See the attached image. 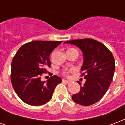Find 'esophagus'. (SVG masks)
I'll use <instances>...</instances> for the list:
<instances>
[{
  "label": "esophagus",
  "instance_id": "1",
  "mask_svg": "<svg viewBox=\"0 0 125 125\" xmlns=\"http://www.w3.org/2000/svg\"><path fill=\"white\" fill-rule=\"evenodd\" d=\"M62 81L63 82H65V83H67V84H69V83H70L71 82L70 80H63Z\"/></svg>",
  "mask_w": 125,
  "mask_h": 125
}]
</instances>
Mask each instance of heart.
Returning a JSON list of instances; mask_svg holds the SVG:
<instances>
[{"label":"heart","instance_id":"b5f03b06","mask_svg":"<svg viewBox=\"0 0 125 125\" xmlns=\"http://www.w3.org/2000/svg\"><path fill=\"white\" fill-rule=\"evenodd\" d=\"M70 49H69L68 50H70ZM67 51H68V50H67ZM65 73H66V72H65Z\"/></svg>","mask_w":125,"mask_h":125}]
</instances>
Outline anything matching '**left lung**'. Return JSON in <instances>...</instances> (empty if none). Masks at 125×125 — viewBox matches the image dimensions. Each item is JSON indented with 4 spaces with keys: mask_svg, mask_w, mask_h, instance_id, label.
I'll use <instances>...</instances> for the list:
<instances>
[{
    "mask_svg": "<svg viewBox=\"0 0 125 125\" xmlns=\"http://www.w3.org/2000/svg\"><path fill=\"white\" fill-rule=\"evenodd\" d=\"M64 43L78 47L84 56L81 72L86 82L83 86L80 84V90L72 98L82 106L94 104L104 96L113 78L115 62L113 54L104 44L92 39H74Z\"/></svg>",
    "mask_w": 125,
    "mask_h": 125,
    "instance_id": "8db88e82",
    "label": "left lung"
}]
</instances>
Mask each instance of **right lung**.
I'll return each mask as SVG.
<instances>
[{"mask_svg": "<svg viewBox=\"0 0 125 125\" xmlns=\"http://www.w3.org/2000/svg\"><path fill=\"white\" fill-rule=\"evenodd\" d=\"M62 41H34L23 45L13 57L11 82L21 100L31 106H41L49 102L62 79L57 76L41 81V76L50 67L49 55Z\"/></svg>", "mask_w": 125, "mask_h": 125, "instance_id": "obj_1", "label": "right lung"}]
</instances>
